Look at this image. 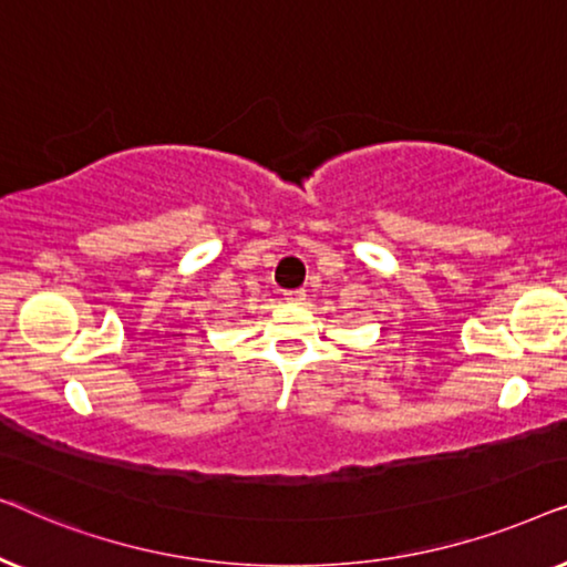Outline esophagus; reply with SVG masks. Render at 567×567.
<instances>
[{
	"instance_id": "34e87169",
	"label": "esophagus",
	"mask_w": 567,
	"mask_h": 567,
	"mask_svg": "<svg viewBox=\"0 0 567 567\" xmlns=\"http://www.w3.org/2000/svg\"><path fill=\"white\" fill-rule=\"evenodd\" d=\"M305 297H307L305 289H293V291H286L284 293V299L289 301V305H301V301H305Z\"/></svg>"
}]
</instances>
